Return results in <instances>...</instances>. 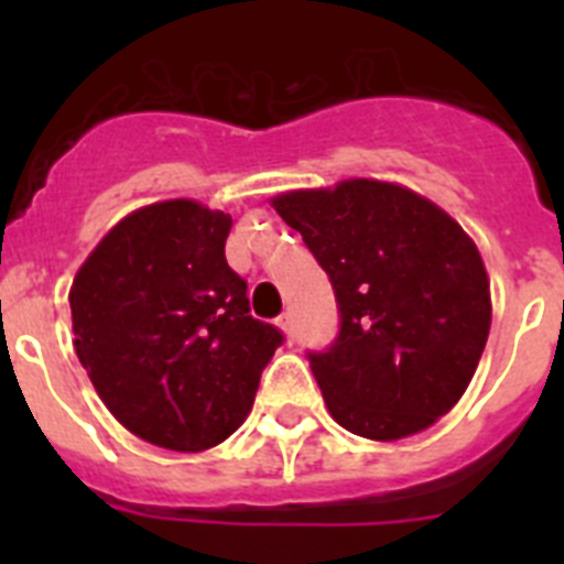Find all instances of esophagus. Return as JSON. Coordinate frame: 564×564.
<instances>
[{"label":"esophagus","mask_w":564,"mask_h":564,"mask_svg":"<svg viewBox=\"0 0 564 564\" xmlns=\"http://www.w3.org/2000/svg\"><path fill=\"white\" fill-rule=\"evenodd\" d=\"M276 325L282 327V330H285L288 338L296 336V325H293V313H282V316L276 318Z\"/></svg>","instance_id":"obj_1"}]
</instances>
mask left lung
<instances>
[{
    "instance_id": "1",
    "label": "left lung",
    "mask_w": 564,
    "mask_h": 564,
    "mask_svg": "<svg viewBox=\"0 0 564 564\" xmlns=\"http://www.w3.org/2000/svg\"><path fill=\"white\" fill-rule=\"evenodd\" d=\"M279 217L330 279L338 333L307 361L352 435L398 441L460 401L491 327L477 246L449 214L395 183L288 192Z\"/></svg>"
}]
</instances>
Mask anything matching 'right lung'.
Here are the masks:
<instances>
[{
    "label": "right lung",
    "instance_id": "1",
    "mask_svg": "<svg viewBox=\"0 0 564 564\" xmlns=\"http://www.w3.org/2000/svg\"><path fill=\"white\" fill-rule=\"evenodd\" d=\"M231 217L166 200L123 217L69 291L78 361L132 435L203 452L248 417L282 330L226 262Z\"/></svg>",
    "mask_w": 564,
    "mask_h": 564
}]
</instances>
